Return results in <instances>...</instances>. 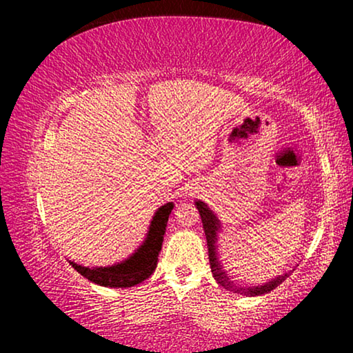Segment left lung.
Masks as SVG:
<instances>
[{"label": "left lung", "mask_w": 353, "mask_h": 353, "mask_svg": "<svg viewBox=\"0 0 353 353\" xmlns=\"http://www.w3.org/2000/svg\"><path fill=\"white\" fill-rule=\"evenodd\" d=\"M196 207H198L201 219H202V225H204L207 246H208V260H210L212 274H213L214 280H216L221 286H224L227 291H234V292H238V294H243V296H260V294H265V292L272 291L274 288H277V286L290 276V274H282V276L276 277L274 280H271V282H268L265 285L249 286V288L248 286H241V285L235 283L230 276H227L225 271L221 268V263L218 261V255H216V240H218L216 236L218 235L216 234L221 229L218 218L214 216L210 208H208L204 202L196 201Z\"/></svg>", "instance_id": "left-lung-1"}]
</instances>
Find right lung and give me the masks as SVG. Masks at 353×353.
<instances>
[{"mask_svg": "<svg viewBox=\"0 0 353 353\" xmlns=\"http://www.w3.org/2000/svg\"><path fill=\"white\" fill-rule=\"evenodd\" d=\"M172 202L162 205L154 214L149 225V232L145 243L137 249V252L128 260L109 268H85L70 261L74 270L90 282L109 286V288H130L146 280L157 268L159 254L162 250L163 235L166 230L170 213L172 210Z\"/></svg>", "mask_w": 353, "mask_h": 353, "instance_id": "add662e5", "label": "right lung"}]
</instances>
